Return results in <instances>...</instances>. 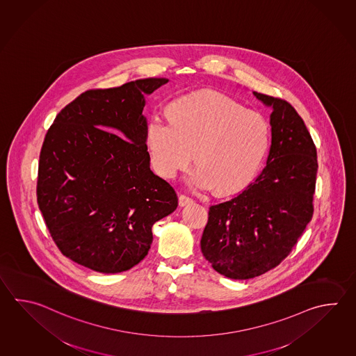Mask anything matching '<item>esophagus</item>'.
Returning <instances> with one entry per match:
<instances>
[{
  "mask_svg": "<svg viewBox=\"0 0 356 356\" xmlns=\"http://www.w3.org/2000/svg\"><path fill=\"white\" fill-rule=\"evenodd\" d=\"M190 203H193V199H191V197H189V196H179V205H180V207H185V205H188V204Z\"/></svg>",
  "mask_w": 356,
  "mask_h": 356,
  "instance_id": "1",
  "label": "esophagus"
}]
</instances>
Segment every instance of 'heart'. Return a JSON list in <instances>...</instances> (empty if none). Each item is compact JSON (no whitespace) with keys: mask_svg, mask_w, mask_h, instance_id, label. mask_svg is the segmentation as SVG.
<instances>
[{"mask_svg":"<svg viewBox=\"0 0 356 356\" xmlns=\"http://www.w3.org/2000/svg\"><path fill=\"white\" fill-rule=\"evenodd\" d=\"M170 118L153 114L145 142L153 168L165 179L200 163L188 177L196 190L228 194L242 189L261 165L270 145L268 119L217 91L184 96Z\"/></svg>","mask_w":356,"mask_h":356,"instance_id":"b5f03b06","label":"heart"}]
</instances>
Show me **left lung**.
I'll list each match as a JSON object with an SVG mask.
<instances>
[{
    "mask_svg": "<svg viewBox=\"0 0 356 356\" xmlns=\"http://www.w3.org/2000/svg\"><path fill=\"white\" fill-rule=\"evenodd\" d=\"M270 115L266 166L232 199L211 205L200 247L219 274L245 280L265 274L291 254L311 222L317 151L291 104L254 92Z\"/></svg>",
    "mask_w": 356,
    "mask_h": 356,
    "instance_id": "left-lung-1",
    "label": "left lung"
}]
</instances>
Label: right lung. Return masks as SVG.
Instances as JSON below:
<instances>
[{"mask_svg": "<svg viewBox=\"0 0 356 356\" xmlns=\"http://www.w3.org/2000/svg\"><path fill=\"white\" fill-rule=\"evenodd\" d=\"M145 79L88 90L60 110L39 157L37 199L59 251L97 273L145 259L152 225L177 208L174 188L153 174L145 145Z\"/></svg>", "mask_w": 356, "mask_h": 356, "instance_id": "add662e5", "label": "right lung"}]
</instances>
